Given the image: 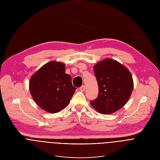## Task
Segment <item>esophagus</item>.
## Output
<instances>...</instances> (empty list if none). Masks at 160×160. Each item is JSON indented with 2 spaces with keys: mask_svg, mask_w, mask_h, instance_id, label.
<instances>
[{
  "mask_svg": "<svg viewBox=\"0 0 160 160\" xmlns=\"http://www.w3.org/2000/svg\"><path fill=\"white\" fill-rule=\"evenodd\" d=\"M85 90H86V86H82L81 88H80V91L82 92H84Z\"/></svg>",
  "mask_w": 160,
  "mask_h": 160,
  "instance_id": "esophagus-1",
  "label": "esophagus"
}]
</instances>
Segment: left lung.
<instances>
[{"mask_svg": "<svg viewBox=\"0 0 160 160\" xmlns=\"http://www.w3.org/2000/svg\"><path fill=\"white\" fill-rule=\"evenodd\" d=\"M99 94L91 101L98 112L110 114L122 108L132 94L134 82L132 74L125 66L111 58H106L94 66Z\"/></svg>", "mask_w": 160, "mask_h": 160, "instance_id": "left-lung-1", "label": "left lung"}]
</instances>
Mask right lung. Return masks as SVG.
I'll list each match as a JSON object with an SVG mask.
<instances>
[{"instance_id": "1", "label": "right lung", "mask_w": 160, "mask_h": 160, "mask_svg": "<svg viewBox=\"0 0 160 160\" xmlns=\"http://www.w3.org/2000/svg\"><path fill=\"white\" fill-rule=\"evenodd\" d=\"M65 64L51 61L42 66L29 80L30 93L39 107L50 113L66 108L75 92Z\"/></svg>"}]
</instances>
